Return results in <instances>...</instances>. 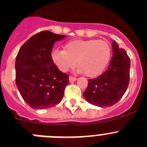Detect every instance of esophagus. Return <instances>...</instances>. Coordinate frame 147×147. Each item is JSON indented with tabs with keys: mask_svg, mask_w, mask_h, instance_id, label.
I'll return each instance as SVG.
<instances>
[{
	"mask_svg": "<svg viewBox=\"0 0 147 147\" xmlns=\"http://www.w3.org/2000/svg\"><path fill=\"white\" fill-rule=\"evenodd\" d=\"M76 80H77V78H74V77H72V76H69V82H70V83H72V82L76 81Z\"/></svg>",
	"mask_w": 147,
	"mask_h": 147,
	"instance_id": "esophagus-1",
	"label": "esophagus"
}]
</instances>
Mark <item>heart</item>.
<instances>
[{
    "label": "heart",
    "mask_w": 147,
    "mask_h": 147,
    "mask_svg": "<svg viewBox=\"0 0 147 147\" xmlns=\"http://www.w3.org/2000/svg\"><path fill=\"white\" fill-rule=\"evenodd\" d=\"M110 45L103 40H74L66 43L64 50H55L52 60L58 69L66 72L75 66L80 72L94 78L105 70L110 61Z\"/></svg>",
    "instance_id": "1"
}]
</instances>
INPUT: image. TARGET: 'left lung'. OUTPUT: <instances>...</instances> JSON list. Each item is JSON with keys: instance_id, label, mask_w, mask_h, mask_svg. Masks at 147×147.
<instances>
[{"instance_id": "obj_1", "label": "left lung", "mask_w": 147, "mask_h": 147, "mask_svg": "<svg viewBox=\"0 0 147 147\" xmlns=\"http://www.w3.org/2000/svg\"><path fill=\"white\" fill-rule=\"evenodd\" d=\"M113 57L108 69L98 78L90 79L83 96L88 103L100 107H111L123 97L130 80L131 60L125 51L112 42Z\"/></svg>"}]
</instances>
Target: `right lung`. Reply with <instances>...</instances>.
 <instances>
[{"label": "right lung", "mask_w": 147, "mask_h": 147, "mask_svg": "<svg viewBox=\"0 0 147 147\" xmlns=\"http://www.w3.org/2000/svg\"><path fill=\"white\" fill-rule=\"evenodd\" d=\"M65 37L42 31L27 40L18 52L16 84L23 99L32 109H47L62 99L69 75L55 65L51 51L55 42Z\"/></svg>", "instance_id": "obj_1"}]
</instances>
